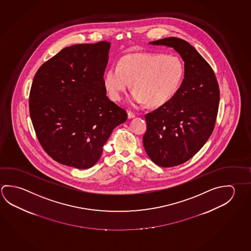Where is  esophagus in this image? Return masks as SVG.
<instances>
[{
  "mask_svg": "<svg viewBox=\"0 0 251 251\" xmlns=\"http://www.w3.org/2000/svg\"><path fill=\"white\" fill-rule=\"evenodd\" d=\"M134 117H136V115H134L131 112H127V119H132Z\"/></svg>",
  "mask_w": 251,
  "mask_h": 251,
  "instance_id": "34e87169",
  "label": "esophagus"
}]
</instances>
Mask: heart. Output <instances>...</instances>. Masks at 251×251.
<instances>
[{"label":"heart","mask_w":251,"mask_h":251,"mask_svg":"<svg viewBox=\"0 0 251 251\" xmlns=\"http://www.w3.org/2000/svg\"><path fill=\"white\" fill-rule=\"evenodd\" d=\"M179 56L161 53H131L120 59L104 75V87L112 100L119 101L129 86L133 105L163 106L178 93L184 77Z\"/></svg>","instance_id":"heart-1"}]
</instances>
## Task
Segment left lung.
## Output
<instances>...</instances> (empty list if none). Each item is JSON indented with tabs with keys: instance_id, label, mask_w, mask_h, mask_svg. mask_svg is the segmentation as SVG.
Listing matches in <instances>:
<instances>
[{
	"instance_id": "8db88e82",
	"label": "left lung",
	"mask_w": 251,
	"mask_h": 251,
	"mask_svg": "<svg viewBox=\"0 0 251 251\" xmlns=\"http://www.w3.org/2000/svg\"><path fill=\"white\" fill-rule=\"evenodd\" d=\"M173 48L184 62V78L171 100L145 115V151L156 165L186 162L202 148L215 126L220 88L214 71L189 42L176 37L150 42Z\"/></svg>"
}]
</instances>
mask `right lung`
I'll return each instance as SVG.
<instances>
[{"instance_id": "add662e5", "label": "right lung", "mask_w": 251, "mask_h": 251, "mask_svg": "<svg viewBox=\"0 0 251 251\" xmlns=\"http://www.w3.org/2000/svg\"><path fill=\"white\" fill-rule=\"evenodd\" d=\"M110 43L73 45L37 71L29 109L36 135L55 161L78 169L94 166L127 113L104 87Z\"/></svg>"}]
</instances>
